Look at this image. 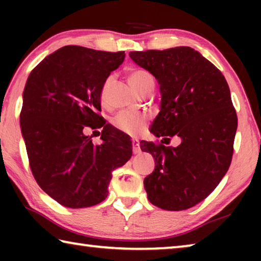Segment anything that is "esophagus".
<instances>
[{"label": "esophagus", "mask_w": 261, "mask_h": 261, "mask_svg": "<svg viewBox=\"0 0 261 261\" xmlns=\"http://www.w3.org/2000/svg\"><path fill=\"white\" fill-rule=\"evenodd\" d=\"M132 152H134L135 154H139L141 152L139 140L136 139V138L132 139Z\"/></svg>", "instance_id": "esophagus-1"}]
</instances>
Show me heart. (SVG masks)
<instances>
[{
    "label": "heart",
    "instance_id": "obj_1",
    "mask_svg": "<svg viewBox=\"0 0 261 261\" xmlns=\"http://www.w3.org/2000/svg\"><path fill=\"white\" fill-rule=\"evenodd\" d=\"M127 81H129L131 87L138 93L145 87L154 86V79L152 74L147 70L141 68L131 69L127 72ZM110 83H112V78L109 77L101 87L100 101L102 105H106V102H107V94ZM147 122L148 116L146 114L125 110V112H121L114 117L113 125L123 134L129 136H138L144 130V127L146 126Z\"/></svg>",
    "mask_w": 261,
    "mask_h": 261
}]
</instances>
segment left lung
<instances>
[{"label":"left lung","instance_id":"8db88e82","mask_svg":"<svg viewBox=\"0 0 261 261\" xmlns=\"http://www.w3.org/2000/svg\"><path fill=\"white\" fill-rule=\"evenodd\" d=\"M160 85L161 108L151 132L177 136V147L140 141L155 160L144 179L149 202L166 211L197 205L218 187L230 166L237 115L226 78L191 47L130 51ZM170 139V138H163Z\"/></svg>","mask_w":261,"mask_h":261}]
</instances>
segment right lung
Returning a JSON list of instances; mask_svg holds the SVG:
<instances>
[{
	"label": "right lung",
	"instance_id": "obj_1",
	"mask_svg": "<svg viewBox=\"0 0 261 261\" xmlns=\"http://www.w3.org/2000/svg\"><path fill=\"white\" fill-rule=\"evenodd\" d=\"M124 51L65 46L43 59L26 82L20 112L30 168L59 204L84 208L108 196L112 171L132 155L130 138L102 121L100 91L124 61ZM85 126L102 128L94 145Z\"/></svg>",
	"mask_w": 261,
	"mask_h": 261
}]
</instances>
